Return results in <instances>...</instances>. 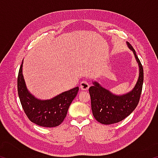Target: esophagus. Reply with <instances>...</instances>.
<instances>
[{
	"mask_svg": "<svg viewBox=\"0 0 158 158\" xmlns=\"http://www.w3.org/2000/svg\"><path fill=\"white\" fill-rule=\"evenodd\" d=\"M80 89H81L82 90H87L89 89V83L85 81L81 82V84H80Z\"/></svg>",
	"mask_w": 158,
	"mask_h": 158,
	"instance_id": "esophagus-1",
	"label": "esophagus"
}]
</instances>
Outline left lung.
I'll return each instance as SVG.
<instances>
[{
    "instance_id": "obj_1",
    "label": "left lung",
    "mask_w": 158,
    "mask_h": 158,
    "mask_svg": "<svg viewBox=\"0 0 158 158\" xmlns=\"http://www.w3.org/2000/svg\"><path fill=\"white\" fill-rule=\"evenodd\" d=\"M126 43L135 55L139 72L132 90L125 94L116 95L95 81H92L93 85L89 88L93 116L102 124L110 125L123 121L135 110L139 101L143 81V67L135 49L129 42Z\"/></svg>"
}]
</instances>
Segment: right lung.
Here are the masks:
<instances>
[{"instance_id": "add662e5", "label": "right lung", "mask_w": 158, "mask_h": 158, "mask_svg": "<svg viewBox=\"0 0 158 158\" xmlns=\"http://www.w3.org/2000/svg\"><path fill=\"white\" fill-rule=\"evenodd\" d=\"M23 61L17 78L18 95L25 114L31 122L42 127L59 125L67 116L72 102L79 91L75 87L48 100H40L31 93L26 87L22 73Z\"/></svg>"}]
</instances>
